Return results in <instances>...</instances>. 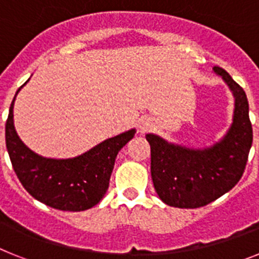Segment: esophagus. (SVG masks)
I'll return each instance as SVG.
<instances>
[{
	"label": "esophagus",
	"instance_id": "esophagus-1",
	"mask_svg": "<svg viewBox=\"0 0 259 259\" xmlns=\"http://www.w3.org/2000/svg\"><path fill=\"white\" fill-rule=\"evenodd\" d=\"M149 127H150V123L146 122V120H143V122L140 123V125H139V128H140L141 132L146 131V130H148V128H149Z\"/></svg>",
	"mask_w": 259,
	"mask_h": 259
}]
</instances>
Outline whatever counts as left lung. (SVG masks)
<instances>
[{
    "mask_svg": "<svg viewBox=\"0 0 259 259\" xmlns=\"http://www.w3.org/2000/svg\"><path fill=\"white\" fill-rule=\"evenodd\" d=\"M212 70L235 97L232 124L218 143L194 149L168 143L154 134L145 136L150 144L153 184L159 198L168 206H205L231 191L245 170L253 143L248 98L227 71L218 66Z\"/></svg>",
    "mask_w": 259,
    "mask_h": 259,
    "instance_id": "1",
    "label": "left lung"
}]
</instances>
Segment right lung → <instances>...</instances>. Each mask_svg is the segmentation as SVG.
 <instances>
[{
	"label": "right lung",
	"mask_w": 259,
	"mask_h": 259,
	"mask_svg": "<svg viewBox=\"0 0 259 259\" xmlns=\"http://www.w3.org/2000/svg\"><path fill=\"white\" fill-rule=\"evenodd\" d=\"M15 97L9 110L5 137L13 168L24 189L40 202L63 211H83L97 205L109 188L119 150L134 139L136 130L106 139L77 157H42L29 149L15 131Z\"/></svg>",
	"instance_id": "obj_1"
}]
</instances>
